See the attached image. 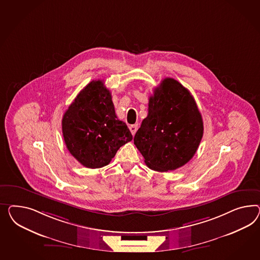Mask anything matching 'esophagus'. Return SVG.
<instances>
[{
  "label": "esophagus",
  "mask_w": 260,
  "mask_h": 260,
  "mask_svg": "<svg viewBox=\"0 0 260 260\" xmlns=\"http://www.w3.org/2000/svg\"><path fill=\"white\" fill-rule=\"evenodd\" d=\"M137 128H138V125L137 124H135V125H132V126H129V131H131V133L133 135L135 134V133L137 132Z\"/></svg>",
  "instance_id": "esophagus-1"
}]
</instances>
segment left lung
<instances>
[{"label": "left lung", "mask_w": 260, "mask_h": 260, "mask_svg": "<svg viewBox=\"0 0 260 260\" xmlns=\"http://www.w3.org/2000/svg\"><path fill=\"white\" fill-rule=\"evenodd\" d=\"M203 135L195 99L179 81L167 77L149 98L148 116L134 136V145L149 169L167 172L192 159Z\"/></svg>", "instance_id": "1"}]
</instances>
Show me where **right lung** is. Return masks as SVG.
<instances>
[{"label":"right lung","instance_id":"add662e5","mask_svg":"<svg viewBox=\"0 0 260 260\" xmlns=\"http://www.w3.org/2000/svg\"><path fill=\"white\" fill-rule=\"evenodd\" d=\"M62 134L71 154L88 169L109 165L120 147L133 140L103 80H92L77 94L64 113Z\"/></svg>","mask_w":260,"mask_h":260}]
</instances>
